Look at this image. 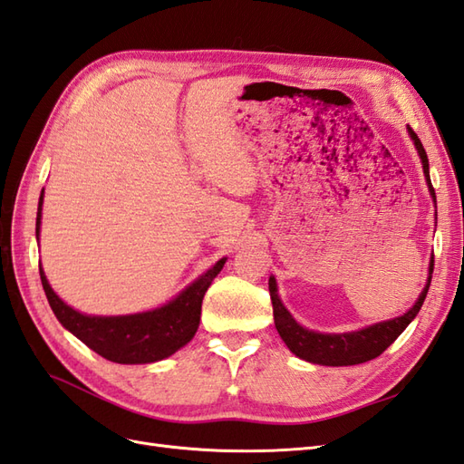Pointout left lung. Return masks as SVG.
Listing matches in <instances>:
<instances>
[{"label":"left lung","instance_id":"8db88e82","mask_svg":"<svg viewBox=\"0 0 464 464\" xmlns=\"http://www.w3.org/2000/svg\"><path fill=\"white\" fill-rule=\"evenodd\" d=\"M408 130L415 142V149H418L421 157L427 186H430V192L435 198V189L431 186V178H430V160H427V152L418 135H415V130L411 127H408ZM431 272H433V260L430 266V275ZM430 284H431V276L427 280L420 300L415 302V305L408 314H403L401 317H396V319H390V322H384V324H376L366 329L353 331V334H341V335L315 334V331L304 329L300 324H295V319L288 314V310L282 305L278 298L275 276H270L268 280V290H270L272 314H275V324H276L278 334L295 356H300V359L307 362H315L324 366H351V364H361V362L376 359V356L382 354L392 343L400 337L401 331L411 324V319L421 310L427 290H430Z\"/></svg>","mask_w":464,"mask_h":464}]
</instances>
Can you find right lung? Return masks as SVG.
<instances>
[{
  "label": "right lung",
  "mask_w": 464,
  "mask_h": 464,
  "mask_svg": "<svg viewBox=\"0 0 464 464\" xmlns=\"http://www.w3.org/2000/svg\"><path fill=\"white\" fill-rule=\"evenodd\" d=\"M43 194L37 211V237L41 227ZM225 258L209 268L204 276L188 286L178 298L159 310L135 315L119 317H92L66 305L46 282L43 268L41 282L53 312L70 334H74L82 343L102 354L103 359L119 364H145L166 359L182 349L196 335L201 314V300L208 292L211 280L219 275Z\"/></svg>",
  "instance_id": "obj_1"
}]
</instances>
